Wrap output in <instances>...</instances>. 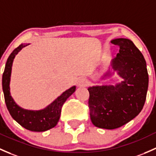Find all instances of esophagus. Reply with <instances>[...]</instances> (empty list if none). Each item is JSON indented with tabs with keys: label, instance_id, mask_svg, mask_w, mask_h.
Instances as JSON below:
<instances>
[{
	"label": "esophagus",
	"instance_id": "34e87169",
	"mask_svg": "<svg viewBox=\"0 0 156 156\" xmlns=\"http://www.w3.org/2000/svg\"><path fill=\"white\" fill-rule=\"evenodd\" d=\"M78 87H84L87 85V81L85 78H81L78 80V82H77Z\"/></svg>",
	"mask_w": 156,
	"mask_h": 156
}]
</instances>
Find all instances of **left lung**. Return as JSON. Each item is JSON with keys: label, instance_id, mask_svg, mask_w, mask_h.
I'll return each mask as SVG.
<instances>
[{"label": "left lung", "instance_id": "left-lung-1", "mask_svg": "<svg viewBox=\"0 0 156 156\" xmlns=\"http://www.w3.org/2000/svg\"><path fill=\"white\" fill-rule=\"evenodd\" d=\"M111 42L119 47L117 57L101 79L114 73L123 79L115 85L88 87V105L92 122L101 129L121 127L137 117L143 109L148 90L146 60L132 40L119 38ZM113 70L110 72V69Z\"/></svg>", "mask_w": 156, "mask_h": 156}]
</instances>
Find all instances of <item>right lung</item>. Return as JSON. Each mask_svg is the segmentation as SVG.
I'll list each match as a JSON object with an SVG mask.
<instances>
[{
    "instance_id": "add662e5",
    "label": "right lung",
    "mask_w": 156,
    "mask_h": 156,
    "mask_svg": "<svg viewBox=\"0 0 156 156\" xmlns=\"http://www.w3.org/2000/svg\"><path fill=\"white\" fill-rule=\"evenodd\" d=\"M30 44H21L11 53L6 61L2 77L3 92L6 108L12 117L22 127L32 132H45L57 125L61 113V108L66 99L76 90L73 86L63 92L53 102L42 110H27L18 105L10 94V77L13 60L16 55L24 47Z\"/></svg>"
}]
</instances>
